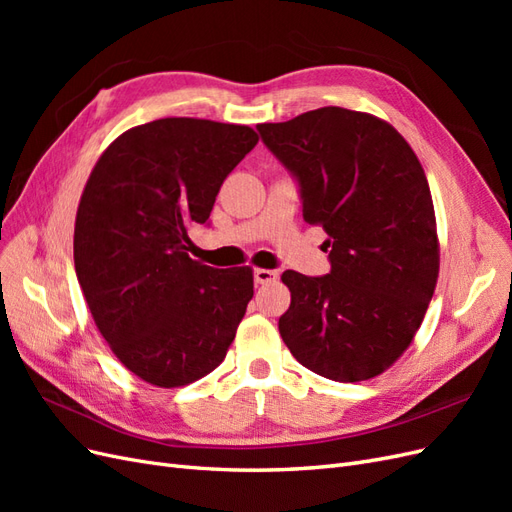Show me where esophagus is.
<instances>
[{
	"mask_svg": "<svg viewBox=\"0 0 512 512\" xmlns=\"http://www.w3.org/2000/svg\"><path fill=\"white\" fill-rule=\"evenodd\" d=\"M277 280V273L271 269H254V282L256 284H269Z\"/></svg>",
	"mask_w": 512,
	"mask_h": 512,
	"instance_id": "1",
	"label": "esophagus"
}]
</instances>
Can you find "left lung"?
Masks as SVG:
<instances>
[{
	"mask_svg": "<svg viewBox=\"0 0 512 512\" xmlns=\"http://www.w3.org/2000/svg\"><path fill=\"white\" fill-rule=\"evenodd\" d=\"M258 132L297 181L305 222L329 235L327 275L282 273L284 344L318 376L374 378L410 346L438 280L423 166L389 123L339 106L260 123Z\"/></svg>",
	"mask_w": 512,
	"mask_h": 512,
	"instance_id": "left-lung-1",
	"label": "left lung"
}]
</instances>
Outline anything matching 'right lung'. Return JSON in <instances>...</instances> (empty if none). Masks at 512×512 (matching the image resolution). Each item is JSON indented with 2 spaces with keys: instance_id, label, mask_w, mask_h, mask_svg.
<instances>
[{
  "instance_id": "add662e5",
  "label": "right lung",
  "mask_w": 512,
  "mask_h": 512,
  "mask_svg": "<svg viewBox=\"0 0 512 512\" xmlns=\"http://www.w3.org/2000/svg\"><path fill=\"white\" fill-rule=\"evenodd\" d=\"M258 143L252 128L166 117L123 132L91 170L74 267L91 316L132 374L164 389L218 367L254 297L250 267L192 260L224 179Z\"/></svg>"
}]
</instances>
